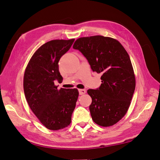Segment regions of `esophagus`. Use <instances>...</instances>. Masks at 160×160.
I'll return each instance as SVG.
<instances>
[{
  "mask_svg": "<svg viewBox=\"0 0 160 160\" xmlns=\"http://www.w3.org/2000/svg\"><path fill=\"white\" fill-rule=\"evenodd\" d=\"M78 91H79V94H80V95H84V94H85L86 92H87V91H86L85 89H79Z\"/></svg>",
  "mask_w": 160,
  "mask_h": 160,
  "instance_id": "34e87169",
  "label": "esophagus"
}]
</instances>
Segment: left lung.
<instances>
[{
  "label": "left lung",
  "mask_w": 160,
  "mask_h": 160,
  "mask_svg": "<svg viewBox=\"0 0 160 160\" xmlns=\"http://www.w3.org/2000/svg\"><path fill=\"white\" fill-rule=\"evenodd\" d=\"M73 48L82 52L92 72L101 73L99 88L88 89L92 120L110 126L128 111L135 89V77L130 57L118 40L102 36L80 38Z\"/></svg>",
  "instance_id": "8db88e82"
}]
</instances>
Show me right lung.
<instances>
[{
    "mask_svg": "<svg viewBox=\"0 0 160 160\" xmlns=\"http://www.w3.org/2000/svg\"><path fill=\"white\" fill-rule=\"evenodd\" d=\"M74 39L53 40L42 45L32 57L24 73L23 89L30 109L49 130H57L71 123L78 97L76 88L57 89L55 82L63 80L58 63Z\"/></svg>",
    "mask_w": 160,
    "mask_h": 160,
    "instance_id": "1",
    "label": "right lung"
}]
</instances>
